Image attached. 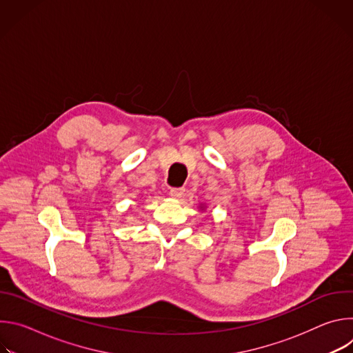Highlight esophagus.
<instances>
[{"mask_svg": "<svg viewBox=\"0 0 353 353\" xmlns=\"http://www.w3.org/2000/svg\"><path fill=\"white\" fill-rule=\"evenodd\" d=\"M184 192H185V190L184 188H172L170 190V195L173 196V198H176V199H180L183 195H184Z\"/></svg>", "mask_w": 353, "mask_h": 353, "instance_id": "obj_1", "label": "esophagus"}]
</instances>
